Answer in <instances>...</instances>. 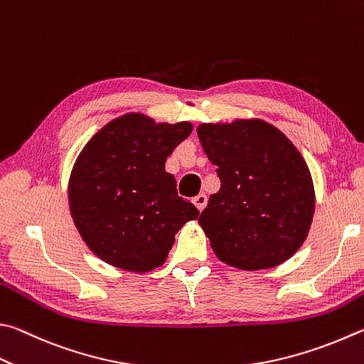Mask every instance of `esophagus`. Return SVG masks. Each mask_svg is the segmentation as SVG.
I'll return each mask as SVG.
<instances>
[{
  "label": "esophagus",
  "mask_w": 364,
  "mask_h": 364,
  "mask_svg": "<svg viewBox=\"0 0 364 364\" xmlns=\"http://www.w3.org/2000/svg\"><path fill=\"white\" fill-rule=\"evenodd\" d=\"M207 196H205L203 193L202 194H199V196H196L194 197V199H193V202H194V205H196V207L197 208H199L200 211L205 208V205H207Z\"/></svg>",
  "instance_id": "obj_1"
}]
</instances>
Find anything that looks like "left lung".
<instances>
[{
	"mask_svg": "<svg viewBox=\"0 0 364 364\" xmlns=\"http://www.w3.org/2000/svg\"><path fill=\"white\" fill-rule=\"evenodd\" d=\"M197 135L221 181L199 218L218 259L242 270L289 259L315 210L312 176L299 151L261 119L200 124Z\"/></svg>",
	"mask_w": 364,
	"mask_h": 364,
	"instance_id": "8db88e82",
	"label": "left lung"
}]
</instances>
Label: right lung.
<instances>
[{
    "label": "right lung",
    "mask_w": 364,
    "mask_h": 364,
    "mask_svg": "<svg viewBox=\"0 0 364 364\" xmlns=\"http://www.w3.org/2000/svg\"><path fill=\"white\" fill-rule=\"evenodd\" d=\"M193 124H156L140 113L108 122L77 156L68 184L82 240L111 266L149 272L162 266L175 234L199 210L176 193L165 161Z\"/></svg>",
    "instance_id": "add662e5"
}]
</instances>
